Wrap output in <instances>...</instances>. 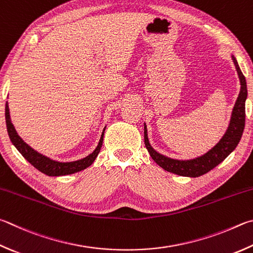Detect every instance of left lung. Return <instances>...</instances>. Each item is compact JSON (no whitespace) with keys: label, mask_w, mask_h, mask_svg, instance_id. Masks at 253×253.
<instances>
[{"label":"left lung","mask_w":253,"mask_h":253,"mask_svg":"<svg viewBox=\"0 0 253 253\" xmlns=\"http://www.w3.org/2000/svg\"><path fill=\"white\" fill-rule=\"evenodd\" d=\"M231 57L233 63H235L239 80H240V93H239L235 106H233L230 123H229L226 132H224V135L219 140L218 144L207 151L206 154L188 160H178L166 157V156L157 153L149 144L147 126L146 124H144V138L146 148L150 154V157L155 160V163L165 170L183 177L196 178L203 176V174L210 171L211 169L217 167L220 163H222L236 149L242 137L243 129H245L246 99L248 96V90L246 77L243 76L236 57L233 55H231Z\"/></svg>","instance_id":"obj_1"}]
</instances>
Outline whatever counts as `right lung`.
<instances>
[{
    "mask_svg": "<svg viewBox=\"0 0 253 253\" xmlns=\"http://www.w3.org/2000/svg\"><path fill=\"white\" fill-rule=\"evenodd\" d=\"M5 121H6L8 137H10L12 144L15 146V148L20 151L21 155L32 165V166H34L38 170L47 174V176H65V174L79 172L81 170H84V169H86L87 167H89L90 165L94 163V160L96 159V157H97L100 148H102L104 132H105V129H106V127H105L102 132V136H100L98 145L93 153L89 154L88 156H86L85 158L75 160V162L61 163L38 153V151L34 150L31 146L27 145L26 142L23 140L20 136H18V134L15 130V127L11 121L10 109H8L7 102L5 105Z\"/></svg>",
    "mask_w": 253,
    "mask_h": 253,
    "instance_id": "right-lung-1",
    "label": "right lung"
}]
</instances>
